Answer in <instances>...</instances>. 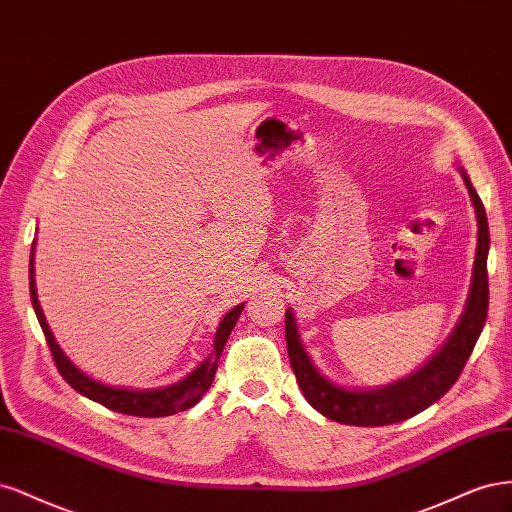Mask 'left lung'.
<instances>
[{"label": "left lung", "mask_w": 512, "mask_h": 512, "mask_svg": "<svg viewBox=\"0 0 512 512\" xmlns=\"http://www.w3.org/2000/svg\"><path fill=\"white\" fill-rule=\"evenodd\" d=\"M464 185L468 189L470 202L474 206L476 223H478V240H476V257L470 280V293L466 308L440 349L425 361V364L412 374L400 378V381L357 389L334 383L327 378L310 359L304 349L298 323H295L293 310L285 312V338L289 361L298 385L304 393L308 404L319 410L323 417L359 427H381L391 425L404 419L419 415L421 410L438 402L447 393L464 370L466 361L474 349V344L481 336L487 306H489V285H487V255H489V227L481 197L470 183V176L464 168H457Z\"/></svg>", "instance_id": "obj_1"}]
</instances>
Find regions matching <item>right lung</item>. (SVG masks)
<instances>
[{"label":"right lung","instance_id":"add662e5","mask_svg":"<svg viewBox=\"0 0 512 512\" xmlns=\"http://www.w3.org/2000/svg\"><path fill=\"white\" fill-rule=\"evenodd\" d=\"M34 249H36V242H34V246H31V259H29L31 304H34L36 317L40 321L46 342H48V346H51L57 370L61 372L65 381L70 383V387H74L80 395H85V398H89L97 404H102L114 412H123V415H131V417H168V415H176V412H180V410H187L202 400V395L210 389V385L214 381V372H217L223 346H225L229 334H232L236 321L240 319L244 302L234 306L221 319V323L217 327V334H214L212 353L191 374H187L183 381H178L168 387H157V389H129V387L106 385L102 381H95L93 376L85 374L78 366H74V361H70V357L63 353V349L57 344V340L51 332V327H48L40 300H38V291H36V268H34L36 251Z\"/></svg>","mask_w":512,"mask_h":512}]
</instances>
